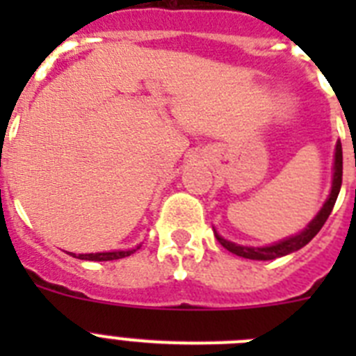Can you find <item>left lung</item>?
Segmentation results:
<instances>
[{"label": "left lung", "instance_id": "1", "mask_svg": "<svg viewBox=\"0 0 356 356\" xmlns=\"http://www.w3.org/2000/svg\"><path fill=\"white\" fill-rule=\"evenodd\" d=\"M341 185H342V146L341 143H337L335 146V160H333V178H332V191H330L328 200L325 201V205L321 207V210L317 212V216L314 217L312 221L308 222L307 228H303L300 234L291 235V237L284 238V241L275 242V244H269V246H242V244H235L232 241H226L225 237L216 234V238L219 241L222 248L229 251V253L237 254V257H242V259H250V260H275L280 259V257H285L289 253H294V251L301 250L303 246H307L308 242L312 241L319 229L323 228V225L326 222V219L332 213L333 205L337 201L339 193H341Z\"/></svg>", "mask_w": 356, "mask_h": 356}]
</instances>
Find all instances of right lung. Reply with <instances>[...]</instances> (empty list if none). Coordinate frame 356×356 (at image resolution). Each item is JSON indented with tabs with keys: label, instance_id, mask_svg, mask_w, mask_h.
<instances>
[{
	"label": "right lung",
	"instance_id": "right-lung-1",
	"mask_svg": "<svg viewBox=\"0 0 356 356\" xmlns=\"http://www.w3.org/2000/svg\"><path fill=\"white\" fill-rule=\"evenodd\" d=\"M140 246H137L135 250H127V251H103V253H87V254H74V253H69L71 257L74 259H80V260H92V262H106V260H119V259H124V257H130L131 253L139 250Z\"/></svg>",
	"mask_w": 356,
	"mask_h": 356
}]
</instances>
